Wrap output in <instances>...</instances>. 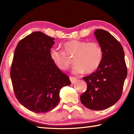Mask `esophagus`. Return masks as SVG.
<instances>
[{
  "label": "esophagus",
  "instance_id": "obj_1",
  "mask_svg": "<svg viewBox=\"0 0 134 134\" xmlns=\"http://www.w3.org/2000/svg\"><path fill=\"white\" fill-rule=\"evenodd\" d=\"M70 80L71 83H74L76 81L77 79L76 77H70Z\"/></svg>",
  "mask_w": 134,
  "mask_h": 134
}]
</instances>
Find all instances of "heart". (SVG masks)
Instances as JSON below:
<instances>
[{
  "label": "heart",
  "mask_w": 134,
  "mask_h": 134,
  "mask_svg": "<svg viewBox=\"0 0 134 134\" xmlns=\"http://www.w3.org/2000/svg\"><path fill=\"white\" fill-rule=\"evenodd\" d=\"M64 50L52 49L50 51V58L59 69L67 70L71 61L68 55H74L75 63L72 72L80 74L86 72L91 73L94 71L100 64L103 58V51L98 42L73 40L63 45Z\"/></svg>",
  "instance_id": "obj_1"
}]
</instances>
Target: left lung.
<instances>
[{"label":"left lung","instance_id":"1","mask_svg":"<svg viewBox=\"0 0 134 134\" xmlns=\"http://www.w3.org/2000/svg\"><path fill=\"white\" fill-rule=\"evenodd\" d=\"M94 34L102 49L103 58L96 71L83 78L87 88L80 100L90 109L102 110L119 100L127 69L123 48L116 38L103 29H96Z\"/></svg>","mask_w":134,"mask_h":134}]
</instances>
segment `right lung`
<instances>
[{"instance_id": "add662e5", "label": "right lung", "mask_w": 134, "mask_h": 134, "mask_svg": "<svg viewBox=\"0 0 134 134\" xmlns=\"http://www.w3.org/2000/svg\"><path fill=\"white\" fill-rule=\"evenodd\" d=\"M54 38L40 31L20 41L15 49L10 78L16 97L35 113L53 109L60 102L62 87L71 85L50 58Z\"/></svg>"}]
</instances>
